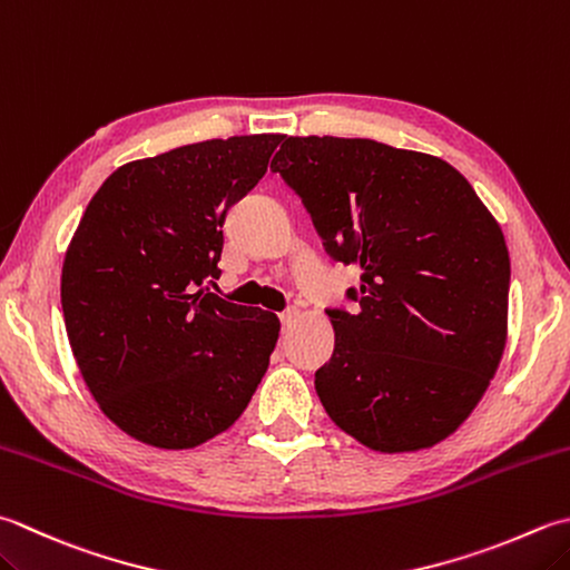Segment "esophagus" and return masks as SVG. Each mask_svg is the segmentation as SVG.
I'll return each mask as SVG.
<instances>
[{
	"mask_svg": "<svg viewBox=\"0 0 570 570\" xmlns=\"http://www.w3.org/2000/svg\"><path fill=\"white\" fill-rule=\"evenodd\" d=\"M298 318V308L296 306H292V308H286L284 314H282V323H284V328H288L292 326V323Z\"/></svg>",
	"mask_w": 570,
	"mask_h": 570,
	"instance_id": "1",
	"label": "esophagus"
}]
</instances>
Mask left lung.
<instances>
[{
    "mask_svg": "<svg viewBox=\"0 0 570 570\" xmlns=\"http://www.w3.org/2000/svg\"><path fill=\"white\" fill-rule=\"evenodd\" d=\"M272 170L333 259L363 272L348 288L358 311H328V417L387 454L450 438L507 345L511 269L492 212L450 163L367 138H284Z\"/></svg>",
    "mask_w": 570,
    "mask_h": 570,
    "instance_id": "8db88e82",
    "label": "left lung"
}]
</instances>
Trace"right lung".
Instances as JSON below:
<instances>
[{
	"label": "right lung",
	"instance_id": "right-lung-1",
	"mask_svg": "<svg viewBox=\"0 0 570 570\" xmlns=\"http://www.w3.org/2000/svg\"><path fill=\"white\" fill-rule=\"evenodd\" d=\"M284 136L215 138L120 165L88 203L61 269L66 333L104 415L132 440L193 450L247 410L276 314L203 288L227 209Z\"/></svg>",
	"mask_w": 570,
	"mask_h": 570
}]
</instances>
